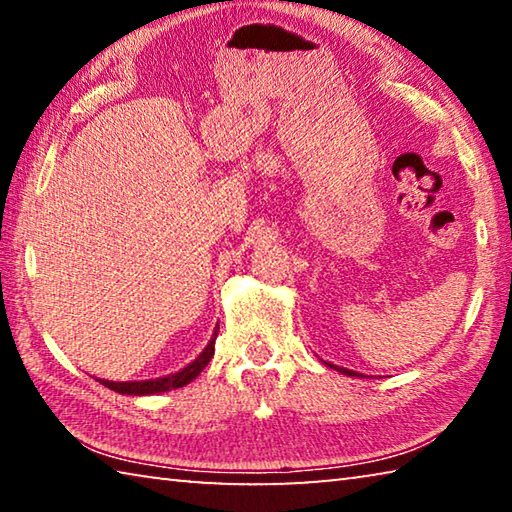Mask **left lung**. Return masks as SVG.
Here are the masks:
<instances>
[{"instance_id":"1","label":"left lung","mask_w":512,"mask_h":512,"mask_svg":"<svg viewBox=\"0 0 512 512\" xmlns=\"http://www.w3.org/2000/svg\"><path fill=\"white\" fill-rule=\"evenodd\" d=\"M336 368V366H334ZM336 370H341L343 372V375H357V372H352V370H345V368H336ZM359 377V375H357Z\"/></svg>"}]
</instances>
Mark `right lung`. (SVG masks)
<instances>
[{
    "label": "right lung",
    "mask_w": 512,
    "mask_h": 512,
    "mask_svg": "<svg viewBox=\"0 0 512 512\" xmlns=\"http://www.w3.org/2000/svg\"><path fill=\"white\" fill-rule=\"evenodd\" d=\"M216 334H219V327L214 329L212 341L207 343V348L198 354V357L189 363L187 368L180 372H173L169 377H160V379H151V381H108V379H99L103 386H108L110 391L121 393V395H155V393H164V391H173V388H183L189 381H194L201 370L210 363L214 357V343H216Z\"/></svg>",
    "instance_id": "right-lung-1"
}]
</instances>
